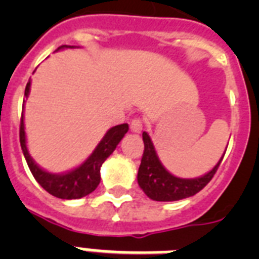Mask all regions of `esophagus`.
<instances>
[{
  "label": "esophagus",
  "mask_w": 259,
  "mask_h": 259,
  "mask_svg": "<svg viewBox=\"0 0 259 259\" xmlns=\"http://www.w3.org/2000/svg\"><path fill=\"white\" fill-rule=\"evenodd\" d=\"M142 127H144V123L140 118H134L133 121L130 122V130L133 133H141Z\"/></svg>",
  "instance_id": "esophagus-1"
}]
</instances>
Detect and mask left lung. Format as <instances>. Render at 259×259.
Wrapping results in <instances>:
<instances>
[{
	"label": "left lung",
	"instance_id": "obj_1",
	"mask_svg": "<svg viewBox=\"0 0 259 259\" xmlns=\"http://www.w3.org/2000/svg\"><path fill=\"white\" fill-rule=\"evenodd\" d=\"M142 140L145 148L141 165L138 168V185L141 187L146 196L156 201H176L196 195L211 181L225 156L223 154L217 165L208 173H205L204 176L196 179H180L173 176L172 173L164 168L156 153L153 142L146 132L142 133Z\"/></svg>",
	"mask_w": 259,
	"mask_h": 259
}]
</instances>
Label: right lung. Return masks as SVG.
Returning a JSON list of instances; mask_svg holds the SVG:
<instances>
[{
    "label": "right lung",
    "instance_id": "obj_1",
    "mask_svg": "<svg viewBox=\"0 0 259 259\" xmlns=\"http://www.w3.org/2000/svg\"><path fill=\"white\" fill-rule=\"evenodd\" d=\"M63 48H75L72 46H62L59 50ZM30 89V79L26 83L25 97L28 98ZM25 102V101H24ZM129 125L122 123L117 125L107 130L105 137L102 138L101 142L98 144L93 153L82 165L78 168L70 170L66 173H51L41 169L40 166L33 161L30 157L28 148H26V137L25 127H24V114L21 115V122H20V144H21L22 153L26 160V164L29 166L30 172L33 175L38 184L46 189L47 192L51 193L52 196H56L59 199H80L83 196H87L89 193L95 191L99 183H101V166L105 162V160L113 153L117 145L119 144L123 136L127 133Z\"/></svg>",
    "mask_w": 259,
    "mask_h": 259
}]
</instances>
